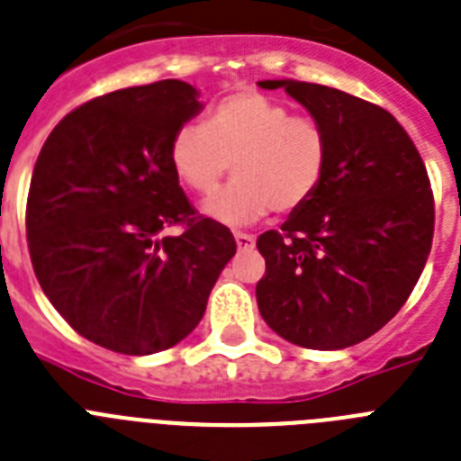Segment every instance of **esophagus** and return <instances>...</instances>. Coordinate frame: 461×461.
Listing matches in <instances>:
<instances>
[{"instance_id": "34e87169", "label": "esophagus", "mask_w": 461, "mask_h": 461, "mask_svg": "<svg viewBox=\"0 0 461 461\" xmlns=\"http://www.w3.org/2000/svg\"><path fill=\"white\" fill-rule=\"evenodd\" d=\"M235 242H238V249H251V247H254V242H257V240H254V235H249V233H240V230H235Z\"/></svg>"}]
</instances>
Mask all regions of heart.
I'll list each match as a JSON object with an SVG mask.
<instances>
[{
    "mask_svg": "<svg viewBox=\"0 0 461 461\" xmlns=\"http://www.w3.org/2000/svg\"><path fill=\"white\" fill-rule=\"evenodd\" d=\"M331 158L324 123L294 116L285 102L238 90L203 123H186L170 141V165L193 193L210 195L230 170L233 184L203 204L210 219L242 226L270 210L296 212L321 186Z\"/></svg>",
    "mask_w": 461,
    "mask_h": 461,
    "instance_id": "b5f03b06",
    "label": "heart"
}]
</instances>
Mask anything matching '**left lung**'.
Wrapping results in <instances>:
<instances>
[{
    "label": "left lung",
    "mask_w": 461,
    "mask_h": 461,
    "mask_svg": "<svg viewBox=\"0 0 461 461\" xmlns=\"http://www.w3.org/2000/svg\"><path fill=\"white\" fill-rule=\"evenodd\" d=\"M285 88L324 123L331 158L310 203L257 240L266 275L258 312L277 336L308 349L371 338L411 296L434 238V193L418 149L383 107L305 81Z\"/></svg>",
    "instance_id": "obj_1"
}]
</instances>
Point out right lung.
Instances as JSON below:
<instances>
[{
    "label": "right lung",
    "instance_id": "right-lung-1",
    "mask_svg": "<svg viewBox=\"0 0 461 461\" xmlns=\"http://www.w3.org/2000/svg\"><path fill=\"white\" fill-rule=\"evenodd\" d=\"M203 104L165 78L86 102L43 141L27 195V247L74 331L118 354L163 352L198 326L233 258L223 223L195 214L170 141ZM179 222L182 236H165Z\"/></svg>",
    "mask_w": 461,
    "mask_h": 461
}]
</instances>
